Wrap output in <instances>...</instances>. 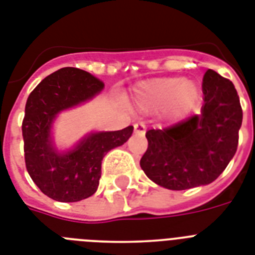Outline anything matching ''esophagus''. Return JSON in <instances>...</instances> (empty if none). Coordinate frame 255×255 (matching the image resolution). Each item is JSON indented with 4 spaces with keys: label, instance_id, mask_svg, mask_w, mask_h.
Returning <instances> with one entry per match:
<instances>
[{
    "label": "esophagus",
    "instance_id": "obj_1",
    "mask_svg": "<svg viewBox=\"0 0 255 255\" xmlns=\"http://www.w3.org/2000/svg\"><path fill=\"white\" fill-rule=\"evenodd\" d=\"M133 128H134V133L136 134H140V136H144V134H145L146 127L144 123H136L133 126Z\"/></svg>",
    "mask_w": 255,
    "mask_h": 255
}]
</instances>
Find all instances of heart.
<instances>
[{
  "label": "heart",
  "instance_id": "obj_1",
  "mask_svg": "<svg viewBox=\"0 0 255 255\" xmlns=\"http://www.w3.org/2000/svg\"><path fill=\"white\" fill-rule=\"evenodd\" d=\"M199 88L185 77H165L144 81L134 88V103L142 110H157L165 106V115L178 119L195 106Z\"/></svg>",
  "mask_w": 255,
  "mask_h": 255
}]
</instances>
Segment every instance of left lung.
I'll return each mask as SVG.
<instances>
[{"label": "left lung", "mask_w": 255, "mask_h": 255, "mask_svg": "<svg viewBox=\"0 0 255 255\" xmlns=\"http://www.w3.org/2000/svg\"><path fill=\"white\" fill-rule=\"evenodd\" d=\"M202 88L200 114L145 133L148 149L140 166L150 181L169 190L214 182L237 150L242 109L235 85L208 69Z\"/></svg>", "instance_id": "obj_1"}]
</instances>
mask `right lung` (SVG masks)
<instances>
[{"label": "right lung", "instance_id": "1", "mask_svg": "<svg viewBox=\"0 0 255 255\" xmlns=\"http://www.w3.org/2000/svg\"><path fill=\"white\" fill-rule=\"evenodd\" d=\"M105 88L102 81L77 68L49 74L31 92L26 102L22 136L24 161L31 179L40 191L57 202H80L99 185L103 157L123 145L133 127L121 131L92 132L72 149L56 148L52 126L61 111L93 99Z\"/></svg>", "mask_w": 255, "mask_h": 255}]
</instances>
